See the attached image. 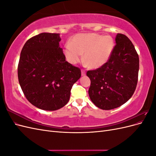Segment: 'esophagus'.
<instances>
[{
	"mask_svg": "<svg viewBox=\"0 0 156 156\" xmlns=\"http://www.w3.org/2000/svg\"><path fill=\"white\" fill-rule=\"evenodd\" d=\"M86 75V72H85V70L82 69L81 70V75L82 76H84V75Z\"/></svg>",
	"mask_w": 156,
	"mask_h": 156,
	"instance_id": "esophagus-1",
	"label": "esophagus"
}]
</instances>
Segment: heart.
<instances>
[{
  "mask_svg": "<svg viewBox=\"0 0 156 156\" xmlns=\"http://www.w3.org/2000/svg\"><path fill=\"white\" fill-rule=\"evenodd\" d=\"M115 48V42L109 36L95 33L78 34L71 38L64 46V55L68 62L78 63L84 53V60L88 67L100 68L110 58Z\"/></svg>",
  "mask_w": 156,
  "mask_h": 156,
  "instance_id": "1",
  "label": "heart"
}]
</instances>
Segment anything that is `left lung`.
Returning <instances> with one entry per match:
<instances>
[{"instance_id": "1", "label": "left lung", "mask_w": 156, "mask_h": 156, "mask_svg": "<svg viewBox=\"0 0 156 156\" xmlns=\"http://www.w3.org/2000/svg\"><path fill=\"white\" fill-rule=\"evenodd\" d=\"M110 58L102 66L88 71V90L92 103L103 110H111L128 101L138 81L139 58L133 44L126 36L117 34Z\"/></svg>"}]
</instances>
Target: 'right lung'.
<instances>
[{
  "label": "right lung",
  "mask_w": 156,
  "mask_h": 156,
  "mask_svg": "<svg viewBox=\"0 0 156 156\" xmlns=\"http://www.w3.org/2000/svg\"><path fill=\"white\" fill-rule=\"evenodd\" d=\"M60 34L44 32L31 37L21 50L18 79L31 104L45 111H56L69 101L73 84L81 70L66 61Z\"/></svg>",
  "instance_id": "right-lung-1"
}]
</instances>
